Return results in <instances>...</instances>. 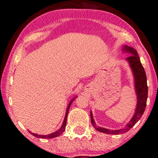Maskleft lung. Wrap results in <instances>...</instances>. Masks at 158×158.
Segmentation results:
<instances>
[{"label":"left lung","mask_w":158,"mask_h":158,"mask_svg":"<svg viewBox=\"0 0 158 158\" xmlns=\"http://www.w3.org/2000/svg\"><path fill=\"white\" fill-rule=\"evenodd\" d=\"M122 51L124 53H128V55H130L128 57L126 58V60L129 64L130 68L132 71V74L134 76L135 88L136 95H137V102L135 114L132 117L131 120L129 121V123H127V125L124 128H120V129L110 130L98 126L94 119L93 114L90 111V119H91V123L94 128L98 131L103 132V133L108 134V135H120V134H124L129 131L132 127L138 122L139 119L143 116L146 106V101H147V79H146V72H145L144 68H143L140 62L138 53L136 51V50L131 47L128 46V45L123 46Z\"/></svg>","instance_id":"8db88e82"}]
</instances>
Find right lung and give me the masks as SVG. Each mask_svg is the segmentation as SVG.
I'll list each match as a JSON object with an SVG mask.
<instances>
[{
  "instance_id": "right-lung-1",
  "label": "right lung",
  "mask_w": 158,
  "mask_h": 158,
  "mask_svg": "<svg viewBox=\"0 0 158 158\" xmlns=\"http://www.w3.org/2000/svg\"><path fill=\"white\" fill-rule=\"evenodd\" d=\"M77 97H75L74 98H73V99H71V101H70V103H69L68 106V108H67V110H66V114H65V117H64V122H63L62 123V126H61V127L60 128H59V130H57V131L53 132V133L52 134H50V135H37V134H35V133H32V132L30 131V134H32V135L35 136V137H38V138H54V137H58V136H59L60 135H61V134L63 133V132L65 130V126H66V123H67V118H68V111H69V109H70V106H71L72 102H73V101L74 100V99H76V98Z\"/></svg>"
}]
</instances>
